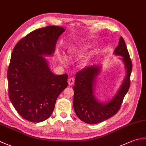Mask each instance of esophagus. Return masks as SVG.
<instances>
[{
    "label": "esophagus",
    "mask_w": 146,
    "mask_h": 146,
    "mask_svg": "<svg viewBox=\"0 0 146 146\" xmlns=\"http://www.w3.org/2000/svg\"><path fill=\"white\" fill-rule=\"evenodd\" d=\"M74 83H75V79L73 78H70L69 80H68V84L70 85H73Z\"/></svg>",
    "instance_id": "34e87169"
}]
</instances>
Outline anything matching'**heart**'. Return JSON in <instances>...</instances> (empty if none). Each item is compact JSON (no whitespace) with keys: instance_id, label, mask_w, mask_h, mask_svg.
Listing matches in <instances>:
<instances>
[{"instance_id":"1","label":"heart","mask_w":146,"mask_h":146,"mask_svg":"<svg viewBox=\"0 0 146 146\" xmlns=\"http://www.w3.org/2000/svg\"><path fill=\"white\" fill-rule=\"evenodd\" d=\"M70 54L71 55H73V54H74V53H73V51H70Z\"/></svg>"}]
</instances>
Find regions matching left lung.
Wrapping results in <instances>:
<instances>
[{
    "label": "left lung",
    "mask_w": 146,
    "mask_h": 146,
    "mask_svg": "<svg viewBox=\"0 0 146 146\" xmlns=\"http://www.w3.org/2000/svg\"><path fill=\"white\" fill-rule=\"evenodd\" d=\"M114 54L121 56L124 64L126 76L117 94L107 102H99L94 95L96 79L101 66L93 64L83 68L76 73L73 86V107L77 117L90 124L100 123L113 116L119 110L125 95L130 86L132 64L125 42L120 37Z\"/></svg>",
    "instance_id": "obj_1"
}]
</instances>
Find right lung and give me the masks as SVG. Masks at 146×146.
<instances>
[{"mask_svg": "<svg viewBox=\"0 0 146 146\" xmlns=\"http://www.w3.org/2000/svg\"><path fill=\"white\" fill-rule=\"evenodd\" d=\"M65 29L46 26L29 33L12 51L7 71L9 97L20 115L41 122L51 115L58 96L68 86V75H56L43 56L53 54Z\"/></svg>", "mask_w": 146, "mask_h": 146, "instance_id": "add662e5", "label": "right lung"}]
</instances>
